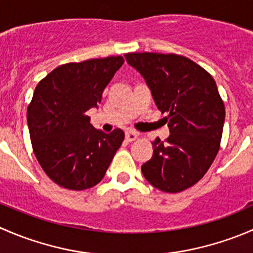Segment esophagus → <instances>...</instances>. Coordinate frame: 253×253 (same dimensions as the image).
Listing matches in <instances>:
<instances>
[{
  "instance_id": "34e87169",
  "label": "esophagus",
  "mask_w": 253,
  "mask_h": 253,
  "mask_svg": "<svg viewBox=\"0 0 253 253\" xmlns=\"http://www.w3.org/2000/svg\"><path fill=\"white\" fill-rule=\"evenodd\" d=\"M137 137H138V134H137V132L132 131V129H128V131H126V141H127V142H133V141H136Z\"/></svg>"
}]
</instances>
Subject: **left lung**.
<instances>
[{"label":"left lung","mask_w":253,"mask_h":253,"mask_svg":"<svg viewBox=\"0 0 253 253\" xmlns=\"http://www.w3.org/2000/svg\"><path fill=\"white\" fill-rule=\"evenodd\" d=\"M152 90L164 114L170 136L152 142L153 158L142 165L143 176L155 188L177 193L197 183L220 148L225 106L215 81L200 65L176 53L125 55Z\"/></svg>","instance_id":"1"}]
</instances>
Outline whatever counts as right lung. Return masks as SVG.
<instances>
[{
	"mask_svg": "<svg viewBox=\"0 0 253 253\" xmlns=\"http://www.w3.org/2000/svg\"><path fill=\"white\" fill-rule=\"evenodd\" d=\"M122 56L91 58L58 66L37 85L27 119L33 152L58 186L82 191L103 180L125 139L122 129H95L85 112L124 65Z\"/></svg>",
	"mask_w": 253,
	"mask_h": 253,
	"instance_id": "right-lung-1",
	"label": "right lung"
}]
</instances>
